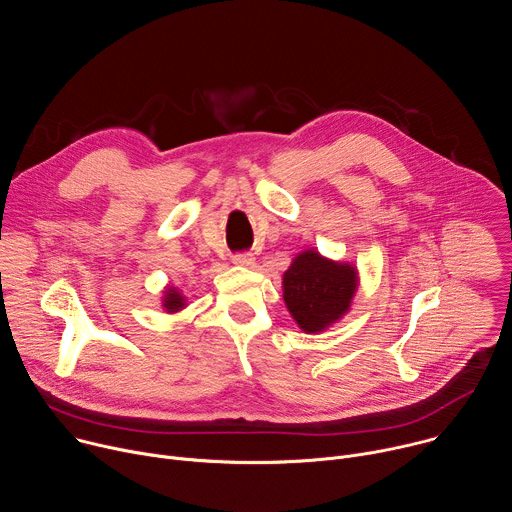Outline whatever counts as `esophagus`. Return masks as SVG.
I'll use <instances>...</instances> for the list:
<instances>
[{
    "label": "esophagus",
    "instance_id": "1",
    "mask_svg": "<svg viewBox=\"0 0 512 512\" xmlns=\"http://www.w3.org/2000/svg\"><path fill=\"white\" fill-rule=\"evenodd\" d=\"M233 263L235 265H243V267H253L255 265V257L247 251H239L233 255Z\"/></svg>",
    "mask_w": 512,
    "mask_h": 512
}]
</instances>
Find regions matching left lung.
<instances>
[{"label":"left lung","instance_id":"1","mask_svg":"<svg viewBox=\"0 0 512 512\" xmlns=\"http://www.w3.org/2000/svg\"><path fill=\"white\" fill-rule=\"evenodd\" d=\"M356 271L314 251L298 255L283 275V300L304 332H320L350 306Z\"/></svg>","mask_w":512,"mask_h":512}]
</instances>
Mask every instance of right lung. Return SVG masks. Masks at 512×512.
<instances>
[{
  "label": "right lung",
  "mask_w": 512,
  "mask_h": 512,
  "mask_svg": "<svg viewBox=\"0 0 512 512\" xmlns=\"http://www.w3.org/2000/svg\"><path fill=\"white\" fill-rule=\"evenodd\" d=\"M164 302H166L164 306H166L168 312H178L184 306V300L180 298V294H176V291H170Z\"/></svg>",
  "instance_id": "obj_1"
}]
</instances>
